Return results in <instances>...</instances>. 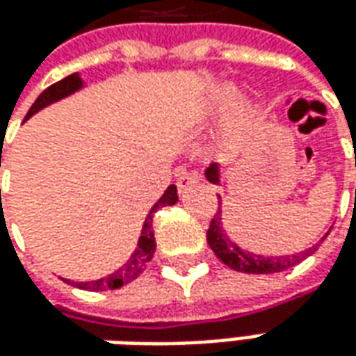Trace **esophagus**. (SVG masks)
Masks as SVG:
<instances>
[{
  "label": "esophagus",
  "mask_w": 356,
  "mask_h": 356,
  "mask_svg": "<svg viewBox=\"0 0 356 356\" xmlns=\"http://www.w3.org/2000/svg\"><path fill=\"white\" fill-rule=\"evenodd\" d=\"M199 181H201V175H199L197 171H183V173L177 177L179 193H185L189 187L197 185Z\"/></svg>",
  "instance_id": "esophagus-1"
}]
</instances>
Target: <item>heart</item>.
I'll list each match as a JSON object with an SVG mask.
<instances>
[{"label":"heart","mask_w":356,"mask_h":356,"mask_svg":"<svg viewBox=\"0 0 356 356\" xmlns=\"http://www.w3.org/2000/svg\"><path fill=\"white\" fill-rule=\"evenodd\" d=\"M236 96H238V86L236 84L228 82V84L218 86L215 92H213V96H211V100H209V112L211 114H218V112L227 110L228 106L236 100ZM254 112H256V104H254V100H250V98H242L238 104H236V116L240 120H248Z\"/></svg>","instance_id":"obj_1"}]
</instances>
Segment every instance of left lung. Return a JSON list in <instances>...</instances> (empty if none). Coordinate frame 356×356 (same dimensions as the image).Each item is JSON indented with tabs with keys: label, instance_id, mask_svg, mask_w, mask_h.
Wrapping results in <instances>:
<instances>
[{
	"label": "left lung",
	"instance_id": "8db88e82",
	"mask_svg": "<svg viewBox=\"0 0 356 356\" xmlns=\"http://www.w3.org/2000/svg\"><path fill=\"white\" fill-rule=\"evenodd\" d=\"M356 165V161H355ZM204 177L209 183L213 185H220V163H211L204 169ZM218 197V211L211 220V227L207 230V242L216 254V258L222 264H227L228 268L236 270V272H244V274H276V272H284L288 268H293L296 264H300L305 256H309V252H313L319 242H323V238L319 240L317 244H313L312 248H307L305 252L300 254H288V256H260L254 252L242 250L236 242H232L230 236L225 230L222 225V199Z\"/></svg>",
	"mask_w": 356,
	"mask_h": 356
}]
</instances>
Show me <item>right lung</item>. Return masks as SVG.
<instances>
[{
  "label": "right lung",
  "instance_id": "add662e5",
  "mask_svg": "<svg viewBox=\"0 0 356 356\" xmlns=\"http://www.w3.org/2000/svg\"><path fill=\"white\" fill-rule=\"evenodd\" d=\"M80 88H84V80L80 76V72H74L67 79L58 80L53 86H49L47 90L39 94V98L33 102V106L29 108L25 120H29L31 116H35L39 110H43L47 106L55 104L58 100L67 98L70 94L79 92ZM1 157V155H0ZM1 165V163H0ZM179 201L177 197V187L175 185H169L167 191L161 195V199L155 202L152 207V211L147 213L145 220H143V227H141V234L138 238V246L136 250L131 252V256L128 258V262L124 266H120L116 272L108 274L106 277H100V280H92V282H72V280H65L68 284L76 286L80 289H88V291H108V289H118L122 286H126L129 282H134L136 277L140 276L141 272L147 268V264L152 262L155 252V238H154V215L161 209V207H171Z\"/></svg>",
  "mask_w": 356,
  "mask_h": 356
}]
</instances>
